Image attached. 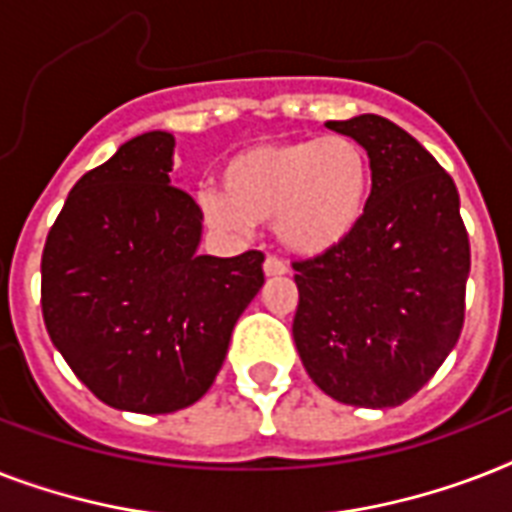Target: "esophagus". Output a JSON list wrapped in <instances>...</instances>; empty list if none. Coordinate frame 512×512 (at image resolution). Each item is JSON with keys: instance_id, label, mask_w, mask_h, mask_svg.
I'll return each mask as SVG.
<instances>
[{"instance_id": "esophagus-1", "label": "esophagus", "mask_w": 512, "mask_h": 512, "mask_svg": "<svg viewBox=\"0 0 512 512\" xmlns=\"http://www.w3.org/2000/svg\"><path fill=\"white\" fill-rule=\"evenodd\" d=\"M263 271H265V276H284L289 268H287V263H284V260L268 255V257H265V263H263Z\"/></svg>"}]
</instances>
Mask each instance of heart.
Instances as JSON below:
<instances>
[{"label":"heart","mask_w":512,"mask_h":512,"mask_svg":"<svg viewBox=\"0 0 512 512\" xmlns=\"http://www.w3.org/2000/svg\"><path fill=\"white\" fill-rule=\"evenodd\" d=\"M220 188H201L199 207L212 228L249 231L273 220L281 244L297 255L337 247L364 217L372 167L358 140H268L225 164Z\"/></svg>","instance_id":"b5f03b06"}]
</instances>
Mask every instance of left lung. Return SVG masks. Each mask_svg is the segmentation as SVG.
Returning a JSON list of instances; mask_svg holds the SVG:
<instances>
[{
	"mask_svg": "<svg viewBox=\"0 0 512 512\" xmlns=\"http://www.w3.org/2000/svg\"><path fill=\"white\" fill-rule=\"evenodd\" d=\"M327 127L364 146L372 193L348 239L292 263V335L327 396L385 409L409 401L460 340L468 231L457 185L409 132L374 114Z\"/></svg>",
	"mask_w": 512,
	"mask_h": 512,
	"instance_id": "obj_1",
	"label": "left lung"
}]
</instances>
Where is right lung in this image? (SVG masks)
<instances>
[{
  "mask_svg": "<svg viewBox=\"0 0 512 512\" xmlns=\"http://www.w3.org/2000/svg\"><path fill=\"white\" fill-rule=\"evenodd\" d=\"M172 148L146 132L79 177L42 252L50 340L103 404L138 414L207 393L265 281L257 249L196 255L201 209L172 185Z\"/></svg>",
  "mask_w": 512,
  "mask_h": 512,
  "instance_id": "obj_1",
  "label": "right lung"
}]
</instances>
